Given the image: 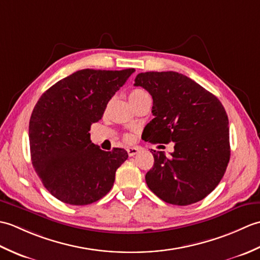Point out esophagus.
Wrapping results in <instances>:
<instances>
[{
    "label": "esophagus",
    "instance_id": "1",
    "mask_svg": "<svg viewBox=\"0 0 260 260\" xmlns=\"http://www.w3.org/2000/svg\"><path fill=\"white\" fill-rule=\"evenodd\" d=\"M139 152H140L139 147H127V153H128L129 156H134Z\"/></svg>",
    "mask_w": 260,
    "mask_h": 260
}]
</instances>
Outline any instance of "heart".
I'll list each match as a JSON object with an SVG mask.
<instances>
[{"mask_svg": "<svg viewBox=\"0 0 260 260\" xmlns=\"http://www.w3.org/2000/svg\"><path fill=\"white\" fill-rule=\"evenodd\" d=\"M128 98H129L131 104L133 105V106H135V105L145 101V99H150V96L147 95V92L145 90L141 89V88H136V89H133L129 92ZM126 140H131V136L127 135Z\"/></svg>", "mask_w": 260, "mask_h": 260, "instance_id": "1", "label": "heart"}]
</instances>
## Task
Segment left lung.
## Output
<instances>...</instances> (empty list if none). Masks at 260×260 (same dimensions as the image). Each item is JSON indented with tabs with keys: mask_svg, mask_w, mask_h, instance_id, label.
<instances>
[{
	"mask_svg": "<svg viewBox=\"0 0 260 260\" xmlns=\"http://www.w3.org/2000/svg\"><path fill=\"white\" fill-rule=\"evenodd\" d=\"M134 85L153 98L154 118L142 139L154 144L174 143L171 157L152 152L147 186L175 206L202 200L221 181L230 159L229 120L222 104L194 80L174 71L141 73Z\"/></svg>",
	"mask_w": 260,
	"mask_h": 260,
	"instance_id": "1",
	"label": "left lung"
}]
</instances>
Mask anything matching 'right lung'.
I'll use <instances>...</instances> for the list:
<instances>
[{
  "label": "right lung",
  "mask_w": 260,
  "mask_h": 260,
  "mask_svg": "<svg viewBox=\"0 0 260 260\" xmlns=\"http://www.w3.org/2000/svg\"><path fill=\"white\" fill-rule=\"evenodd\" d=\"M134 68L76 71L43 93L29 124L31 161L46 189L73 206L98 201L112 189L128 154L106 152L90 141V126Z\"/></svg>",
  "instance_id": "right-lung-1"
}]
</instances>
